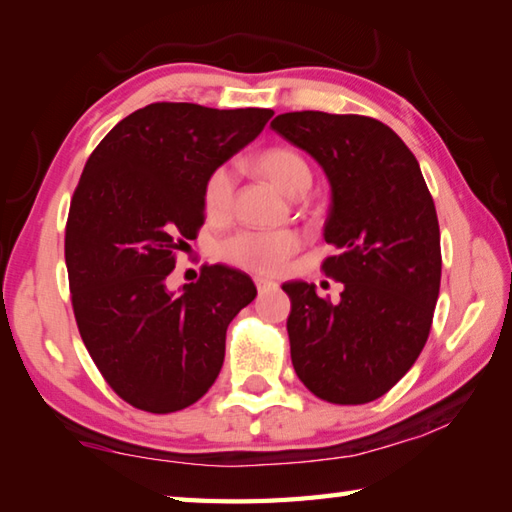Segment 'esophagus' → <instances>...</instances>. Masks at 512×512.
Returning a JSON list of instances; mask_svg holds the SVG:
<instances>
[{
    "instance_id": "esophagus-1",
    "label": "esophagus",
    "mask_w": 512,
    "mask_h": 512,
    "mask_svg": "<svg viewBox=\"0 0 512 512\" xmlns=\"http://www.w3.org/2000/svg\"><path fill=\"white\" fill-rule=\"evenodd\" d=\"M255 287L259 293H264V291L277 289V284L273 280H266V277H255Z\"/></svg>"
}]
</instances>
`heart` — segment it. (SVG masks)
Wrapping results in <instances>:
<instances>
[{"label":"heart","mask_w":512,"mask_h":512,"mask_svg":"<svg viewBox=\"0 0 512 512\" xmlns=\"http://www.w3.org/2000/svg\"><path fill=\"white\" fill-rule=\"evenodd\" d=\"M257 176L266 178L273 187L287 196L305 194L311 185V169L300 153L291 149H266L257 153L248 162ZM203 203L210 216H225L232 205V176L225 169H216L210 173L203 187ZM300 246V237L291 230L280 232H255L244 230L230 237L221 246L223 259L230 264L246 268V271L275 275L287 266V259L296 253Z\"/></svg>","instance_id":"heart-1"}]
</instances>
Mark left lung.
Masks as SVG:
<instances>
[{
	"label": "left lung",
	"mask_w": 512,
	"mask_h": 512,
	"mask_svg": "<svg viewBox=\"0 0 512 512\" xmlns=\"http://www.w3.org/2000/svg\"><path fill=\"white\" fill-rule=\"evenodd\" d=\"M271 128L325 171L323 239L336 253L325 275L341 300L314 284L287 282L291 361L311 393L332 404H366L400 381L427 343L440 291V228L420 164L377 119L302 110Z\"/></svg>",
	"instance_id": "left-lung-1"
}]
</instances>
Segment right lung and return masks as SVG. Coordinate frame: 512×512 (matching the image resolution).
<instances>
[{
    "label": "right lung",
    "instance_id": "1",
    "mask_svg": "<svg viewBox=\"0 0 512 512\" xmlns=\"http://www.w3.org/2000/svg\"><path fill=\"white\" fill-rule=\"evenodd\" d=\"M271 117L151 103L85 162L65 230L74 316L101 375L135 409L173 413L201 400L221 372L225 329L257 296L246 273L223 264L178 291L167 280L203 225L205 180Z\"/></svg>",
    "mask_w": 512,
    "mask_h": 512
}]
</instances>
